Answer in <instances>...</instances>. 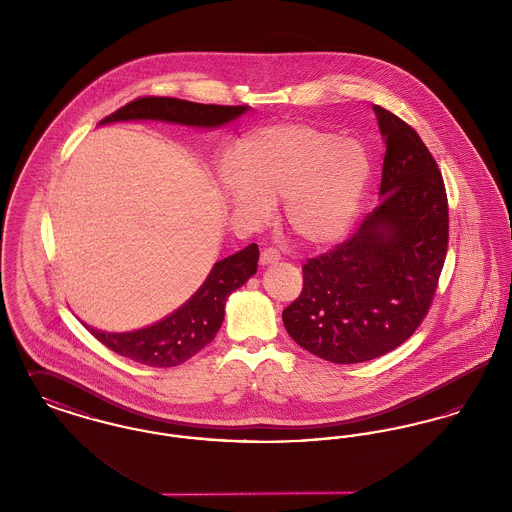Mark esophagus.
I'll return each mask as SVG.
<instances>
[{
    "label": "esophagus",
    "mask_w": 512,
    "mask_h": 512,
    "mask_svg": "<svg viewBox=\"0 0 512 512\" xmlns=\"http://www.w3.org/2000/svg\"><path fill=\"white\" fill-rule=\"evenodd\" d=\"M280 261V251L276 247H265L261 251V265L267 267V265H274Z\"/></svg>",
    "instance_id": "34e87169"
}]
</instances>
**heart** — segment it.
I'll return each mask as SVG.
<instances>
[{"label": "heart", "instance_id": "heart-1", "mask_svg": "<svg viewBox=\"0 0 512 512\" xmlns=\"http://www.w3.org/2000/svg\"><path fill=\"white\" fill-rule=\"evenodd\" d=\"M236 172L222 176L234 213L263 222L270 203L284 201L293 234L328 245L351 228L370 178V155L359 140L315 124H272L236 144Z\"/></svg>", "mask_w": 512, "mask_h": 512}]
</instances>
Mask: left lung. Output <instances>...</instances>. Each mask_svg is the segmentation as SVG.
I'll return each mask as SVG.
<instances>
[{"mask_svg":"<svg viewBox=\"0 0 512 512\" xmlns=\"http://www.w3.org/2000/svg\"><path fill=\"white\" fill-rule=\"evenodd\" d=\"M386 140L380 195L345 242L303 265L282 313L292 340L324 361L365 363L409 340L428 315L449 244L436 159L416 130L376 105Z\"/></svg>","mask_w":512,"mask_h":512,"instance_id":"8db88e82","label":"left lung"}]
</instances>
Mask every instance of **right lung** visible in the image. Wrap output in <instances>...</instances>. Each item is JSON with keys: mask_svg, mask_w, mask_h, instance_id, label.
I'll use <instances>...</instances> for the list:
<instances>
[{"mask_svg": "<svg viewBox=\"0 0 512 512\" xmlns=\"http://www.w3.org/2000/svg\"><path fill=\"white\" fill-rule=\"evenodd\" d=\"M247 105H205L186 99L146 98L134 99L119 111L111 113L99 124L126 121H165L186 126L215 128L244 115ZM259 247L247 245L242 251L215 263L203 286L172 315L161 322L136 332H101L86 326L96 340L111 351L140 365H182L192 359L207 343L215 340L224 320V305L228 295L242 288L257 272Z\"/></svg>", "mask_w": 512, "mask_h": 512, "instance_id": "1", "label": "right lung"}]
</instances>
